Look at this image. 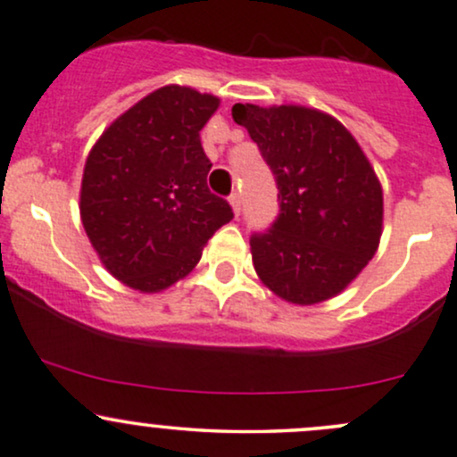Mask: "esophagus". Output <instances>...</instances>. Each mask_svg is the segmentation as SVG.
I'll return each mask as SVG.
<instances>
[{
  "instance_id": "1",
  "label": "esophagus",
  "mask_w": 457,
  "mask_h": 457,
  "mask_svg": "<svg viewBox=\"0 0 457 457\" xmlns=\"http://www.w3.org/2000/svg\"><path fill=\"white\" fill-rule=\"evenodd\" d=\"M229 205H232L234 214H241V195H238V192H232V195H229Z\"/></svg>"
}]
</instances>
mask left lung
Masks as SVG:
<instances>
[{"instance_id":"8db88e82","label":"left lung","mask_w":457,"mask_h":457,"mask_svg":"<svg viewBox=\"0 0 457 457\" xmlns=\"http://www.w3.org/2000/svg\"><path fill=\"white\" fill-rule=\"evenodd\" d=\"M271 168L280 214L249 238L258 278L282 300L317 304L342 293L381 238L383 190L348 129L317 109L234 104Z\"/></svg>"}]
</instances>
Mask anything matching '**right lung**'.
<instances>
[{
    "label": "right lung",
    "instance_id": "obj_1",
    "mask_svg": "<svg viewBox=\"0 0 457 457\" xmlns=\"http://www.w3.org/2000/svg\"><path fill=\"white\" fill-rule=\"evenodd\" d=\"M219 98L166 85L120 115L85 162L80 219L112 276L157 293L195 269L205 243L234 219L208 188L199 131Z\"/></svg>",
    "mask_w": 457,
    "mask_h": 457
}]
</instances>
